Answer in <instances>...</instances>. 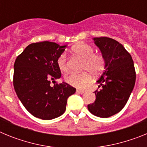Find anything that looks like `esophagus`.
Listing matches in <instances>:
<instances>
[{
  "label": "esophagus",
  "mask_w": 147,
  "mask_h": 147,
  "mask_svg": "<svg viewBox=\"0 0 147 147\" xmlns=\"http://www.w3.org/2000/svg\"><path fill=\"white\" fill-rule=\"evenodd\" d=\"M78 93H80V94H83V93H85V90H76Z\"/></svg>",
  "instance_id": "1"
}]
</instances>
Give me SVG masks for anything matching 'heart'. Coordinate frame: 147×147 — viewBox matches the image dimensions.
Wrapping results in <instances>:
<instances>
[{"label": "heart", "instance_id": "b5f03b06", "mask_svg": "<svg viewBox=\"0 0 147 147\" xmlns=\"http://www.w3.org/2000/svg\"><path fill=\"white\" fill-rule=\"evenodd\" d=\"M94 49L90 45L80 42L75 45L71 49L73 54L83 59L82 70L85 71L81 74L71 73L66 75L65 80L68 85L76 88H85L91 81L92 75L98 76L106 67V59L102 54H94ZM57 65L62 72L68 70L67 58L65 53H62L57 57Z\"/></svg>", "mask_w": 147, "mask_h": 147}]
</instances>
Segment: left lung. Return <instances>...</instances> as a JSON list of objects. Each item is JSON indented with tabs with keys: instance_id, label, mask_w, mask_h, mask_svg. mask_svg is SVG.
<instances>
[{
	"instance_id": "8db88e82",
	"label": "left lung",
	"mask_w": 147,
	"mask_h": 147,
	"mask_svg": "<svg viewBox=\"0 0 147 147\" xmlns=\"http://www.w3.org/2000/svg\"><path fill=\"white\" fill-rule=\"evenodd\" d=\"M106 59V67L97 82L96 101L88 105L96 116L108 118L124 108L136 82L134 62L129 53L118 41L107 37H94Z\"/></svg>"
}]
</instances>
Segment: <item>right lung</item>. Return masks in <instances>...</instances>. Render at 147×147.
Instances as JSON below:
<instances>
[{
  "label": "right lung",
  "instance_id": "obj_1",
  "mask_svg": "<svg viewBox=\"0 0 147 147\" xmlns=\"http://www.w3.org/2000/svg\"><path fill=\"white\" fill-rule=\"evenodd\" d=\"M65 45L44 41L30 44L18 56L14 65L13 85L18 97L30 113L51 120L64 113L67 98L76 88L67 83L58 84L61 71L57 57ZM55 85L51 86L50 82Z\"/></svg>",
  "mask_w": 147,
  "mask_h": 147
}]
</instances>
